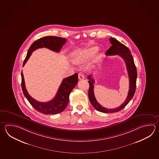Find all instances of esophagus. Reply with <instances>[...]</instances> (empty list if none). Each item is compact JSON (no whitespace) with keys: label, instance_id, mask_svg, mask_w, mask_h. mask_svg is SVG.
I'll return each instance as SVG.
<instances>
[{"label":"esophagus","instance_id":"34e87169","mask_svg":"<svg viewBox=\"0 0 159 159\" xmlns=\"http://www.w3.org/2000/svg\"><path fill=\"white\" fill-rule=\"evenodd\" d=\"M78 77H79V79L83 80V79H84V75L83 73H82V72H80L78 74Z\"/></svg>","mask_w":159,"mask_h":159}]
</instances>
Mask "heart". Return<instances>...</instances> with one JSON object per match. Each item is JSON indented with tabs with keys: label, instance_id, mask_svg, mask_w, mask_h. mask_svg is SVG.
<instances>
[{
	"label": "heart",
	"instance_id": "b5f03b06",
	"mask_svg": "<svg viewBox=\"0 0 159 159\" xmlns=\"http://www.w3.org/2000/svg\"><path fill=\"white\" fill-rule=\"evenodd\" d=\"M97 50L98 49L96 47H93L79 53L75 55L73 59L74 62L76 64L84 63L94 55V54L97 52Z\"/></svg>",
	"mask_w": 159,
	"mask_h": 159
}]
</instances>
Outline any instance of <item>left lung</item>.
I'll use <instances>...</instances> for the list:
<instances>
[{"mask_svg":"<svg viewBox=\"0 0 159 159\" xmlns=\"http://www.w3.org/2000/svg\"><path fill=\"white\" fill-rule=\"evenodd\" d=\"M110 43L111 46L109 49L106 52V55H120L125 61L127 71L129 78V91L126 100L124 101L123 104L120 107H116L115 109H107L103 107L99 104L96 100L94 94V80L92 78V75L88 76L87 79L89 80L88 83L89 84V91H88V97L92 106L96 110L106 113H116L123 109L126 106L130 100L132 99L135 92L136 89V78H137V71L133 56L131 54L129 49L124 45L122 43L117 41V39L113 38H110Z\"/></svg>","mask_w":159,"mask_h":159,"instance_id":"8db88e82","label":"left lung"}]
</instances>
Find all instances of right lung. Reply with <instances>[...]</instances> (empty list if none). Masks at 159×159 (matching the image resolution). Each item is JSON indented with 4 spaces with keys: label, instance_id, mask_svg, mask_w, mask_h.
I'll return each mask as SVG.
<instances>
[{
    "label": "right lung",
    "instance_id": "add662e5",
    "mask_svg": "<svg viewBox=\"0 0 159 159\" xmlns=\"http://www.w3.org/2000/svg\"><path fill=\"white\" fill-rule=\"evenodd\" d=\"M67 40L66 39L55 36H46L37 39L29 48L23 66L26 63L33 52L36 49L46 48L55 52H59ZM78 82L77 73L65 78L59 88L58 91L54 98L46 102H41L34 100L26 91L23 72H21V87L23 93L29 103L36 110L45 114L60 113L65 110L68 105L70 94Z\"/></svg>",
    "mask_w": 159,
    "mask_h": 159
}]
</instances>
